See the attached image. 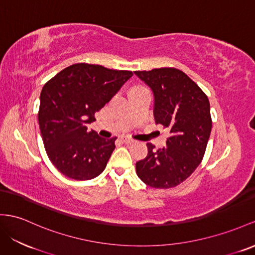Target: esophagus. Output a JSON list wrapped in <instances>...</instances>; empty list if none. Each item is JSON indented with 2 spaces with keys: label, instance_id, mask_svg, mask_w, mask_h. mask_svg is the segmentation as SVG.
Instances as JSON below:
<instances>
[{
  "label": "esophagus",
  "instance_id": "esophagus-1",
  "mask_svg": "<svg viewBox=\"0 0 255 255\" xmlns=\"http://www.w3.org/2000/svg\"><path fill=\"white\" fill-rule=\"evenodd\" d=\"M121 140H122L123 143H126V144H130V143L134 142V140L131 139V138H129V136H122Z\"/></svg>",
  "mask_w": 255,
  "mask_h": 255
}]
</instances>
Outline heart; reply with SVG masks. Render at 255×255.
Instances as JSON below:
<instances>
[{"label":"heart","mask_w":255,"mask_h":255,"mask_svg":"<svg viewBox=\"0 0 255 255\" xmlns=\"http://www.w3.org/2000/svg\"><path fill=\"white\" fill-rule=\"evenodd\" d=\"M134 89H139V88H134ZM134 89H133V90H134Z\"/></svg>","instance_id":"heart-1"}]
</instances>
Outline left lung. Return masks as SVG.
Here are the masks:
<instances>
[{"instance_id":"obj_1","label":"left lung","mask_w":255,"mask_h":255,"mask_svg":"<svg viewBox=\"0 0 255 255\" xmlns=\"http://www.w3.org/2000/svg\"><path fill=\"white\" fill-rule=\"evenodd\" d=\"M154 94V116L169 129L167 144L147 143V156L135 164L141 181L154 188H170L185 181L199 166L211 133L207 95L183 71L159 68L134 71Z\"/></svg>"}]
</instances>
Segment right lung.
<instances>
[{
  "mask_svg": "<svg viewBox=\"0 0 255 255\" xmlns=\"http://www.w3.org/2000/svg\"><path fill=\"white\" fill-rule=\"evenodd\" d=\"M132 75L131 71L82 62L44 85L38 125L49 160L65 177L86 181L106 169L117 138L103 139L87 125Z\"/></svg>",
  "mask_w": 255,
  "mask_h": 255,
  "instance_id": "1",
  "label": "right lung"
}]
</instances>
